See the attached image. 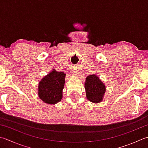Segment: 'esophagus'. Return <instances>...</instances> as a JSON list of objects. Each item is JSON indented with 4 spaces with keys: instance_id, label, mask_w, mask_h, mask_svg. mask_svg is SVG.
Listing matches in <instances>:
<instances>
[{
    "instance_id": "34e87169",
    "label": "esophagus",
    "mask_w": 148,
    "mask_h": 148,
    "mask_svg": "<svg viewBox=\"0 0 148 148\" xmlns=\"http://www.w3.org/2000/svg\"><path fill=\"white\" fill-rule=\"evenodd\" d=\"M71 72H72V74H75V72H76V71H72Z\"/></svg>"
}]
</instances>
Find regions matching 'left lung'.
<instances>
[{
	"instance_id": "left-lung-1",
	"label": "left lung",
	"mask_w": 148,
	"mask_h": 148,
	"mask_svg": "<svg viewBox=\"0 0 148 148\" xmlns=\"http://www.w3.org/2000/svg\"><path fill=\"white\" fill-rule=\"evenodd\" d=\"M86 95L87 99L92 103H99L102 101L106 88L96 75H89L86 78L85 84Z\"/></svg>"
}]
</instances>
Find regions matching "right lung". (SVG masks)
I'll return each mask as SVG.
<instances>
[{"instance_id": "right-lung-1", "label": "right lung", "mask_w": 148, "mask_h": 148, "mask_svg": "<svg viewBox=\"0 0 148 148\" xmlns=\"http://www.w3.org/2000/svg\"><path fill=\"white\" fill-rule=\"evenodd\" d=\"M65 74L53 70L40 81L38 86L39 97L45 103L54 105L62 99Z\"/></svg>"}]
</instances>
